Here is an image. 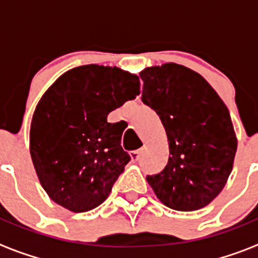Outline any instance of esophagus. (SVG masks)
Here are the masks:
<instances>
[{
  "label": "esophagus",
  "mask_w": 258,
  "mask_h": 258,
  "mask_svg": "<svg viewBox=\"0 0 258 258\" xmlns=\"http://www.w3.org/2000/svg\"><path fill=\"white\" fill-rule=\"evenodd\" d=\"M129 155H131L132 160L137 161L138 159H140V150H134V151H131L129 152Z\"/></svg>",
  "instance_id": "34e87169"
}]
</instances>
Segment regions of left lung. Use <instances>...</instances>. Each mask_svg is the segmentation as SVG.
Segmentation results:
<instances>
[{
    "mask_svg": "<svg viewBox=\"0 0 258 258\" xmlns=\"http://www.w3.org/2000/svg\"><path fill=\"white\" fill-rule=\"evenodd\" d=\"M142 102L159 115L169 142V160L147 175L166 207L191 212L208 206L226 184L236 141L226 104L202 75L175 63L145 68Z\"/></svg>",
    "mask_w": 258,
    "mask_h": 258,
    "instance_id": "8db88e82",
    "label": "left lung"
}]
</instances>
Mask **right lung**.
I'll return each mask as SVG.
<instances>
[{"label":"right lung","instance_id":"1","mask_svg":"<svg viewBox=\"0 0 258 258\" xmlns=\"http://www.w3.org/2000/svg\"><path fill=\"white\" fill-rule=\"evenodd\" d=\"M140 79L117 67L88 64L61 75L32 116L29 151L50 199L88 212L107 199L131 156L107 115L140 94Z\"/></svg>","mask_w":258,"mask_h":258}]
</instances>
